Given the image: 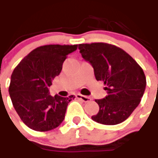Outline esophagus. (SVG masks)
Segmentation results:
<instances>
[{
    "label": "esophagus",
    "mask_w": 158,
    "mask_h": 158,
    "mask_svg": "<svg viewBox=\"0 0 158 158\" xmlns=\"http://www.w3.org/2000/svg\"><path fill=\"white\" fill-rule=\"evenodd\" d=\"M76 98H77L78 99H80V100L83 101V102H89V101L91 100L90 98H89L87 96H83V95L82 94H76Z\"/></svg>",
    "instance_id": "1"
}]
</instances>
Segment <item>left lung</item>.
Returning a JSON list of instances; mask_svg holds the SVG:
<instances>
[{"label":"left lung","mask_w":158,"mask_h":158,"mask_svg":"<svg viewBox=\"0 0 158 158\" xmlns=\"http://www.w3.org/2000/svg\"><path fill=\"white\" fill-rule=\"evenodd\" d=\"M78 48L82 58L93 67L96 79L106 85L107 96L95 100L99 111L91 118L104 125L123 122L144 94L146 77L143 69L127 52L111 44H80Z\"/></svg>","instance_id":"1"}]
</instances>
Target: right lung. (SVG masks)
<instances>
[{
    "label": "right lung",
    "mask_w": 158,
    "mask_h": 158,
    "mask_svg": "<svg viewBox=\"0 0 158 158\" xmlns=\"http://www.w3.org/2000/svg\"><path fill=\"white\" fill-rule=\"evenodd\" d=\"M77 45L40 46L23 58L13 71L9 92L15 110L28 127L46 132L63 121L67 106L75 98L49 93V87L60 75L62 64Z\"/></svg>",
    "instance_id": "obj_1"
}]
</instances>
